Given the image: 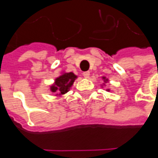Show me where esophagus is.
<instances>
[{
  "mask_svg": "<svg viewBox=\"0 0 158 158\" xmlns=\"http://www.w3.org/2000/svg\"><path fill=\"white\" fill-rule=\"evenodd\" d=\"M89 75H90V74H89V71H86V72H84V73L82 74V76H83L84 78H89Z\"/></svg>",
  "mask_w": 158,
  "mask_h": 158,
  "instance_id": "obj_1",
  "label": "esophagus"
}]
</instances>
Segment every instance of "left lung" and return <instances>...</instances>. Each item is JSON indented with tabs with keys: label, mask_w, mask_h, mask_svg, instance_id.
Here are the masks:
<instances>
[{
	"label": "left lung",
	"mask_w": 158,
	"mask_h": 158,
	"mask_svg": "<svg viewBox=\"0 0 158 158\" xmlns=\"http://www.w3.org/2000/svg\"><path fill=\"white\" fill-rule=\"evenodd\" d=\"M101 78H102V80H103V83L101 84V87H102V88H104V87H106V84L109 82V79H108V78H106V76H102ZM106 91H108V92H111V91H112L110 89H106Z\"/></svg>",
	"instance_id": "obj_1"
}]
</instances>
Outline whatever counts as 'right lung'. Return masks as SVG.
Returning a JSON list of instances; mask_svg holds the SVG:
<instances>
[{"mask_svg": "<svg viewBox=\"0 0 158 158\" xmlns=\"http://www.w3.org/2000/svg\"><path fill=\"white\" fill-rule=\"evenodd\" d=\"M76 79L77 76L73 72L62 71L60 75L54 79V82L49 85V90L54 94V97L61 98L69 91Z\"/></svg>", "mask_w": 158, "mask_h": 158, "instance_id": "1", "label": "right lung"}]
</instances>
